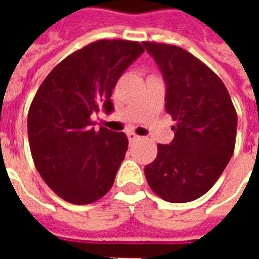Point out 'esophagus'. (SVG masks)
Segmentation results:
<instances>
[{
  "mask_svg": "<svg viewBox=\"0 0 259 259\" xmlns=\"http://www.w3.org/2000/svg\"><path fill=\"white\" fill-rule=\"evenodd\" d=\"M127 139H129L130 143H133V141H136L139 139V136L136 135V133H133V132H129V133H127Z\"/></svg>",
  "mask_w": 259,
  "mask_h": 259,
  "instance_id": "esophagus-1",
  "label": "esophagus"
}]
</instances>
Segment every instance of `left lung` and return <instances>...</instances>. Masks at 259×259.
<instances>
[{
	"instance_id": "1",
	"label": "left lung",
	"mask_w": 259,
	"mask_h": 259,
	"mask_svg": "<svg viewBox=\"0 0 259 259\" xmlns=\"http://www.w3.org/2000/svg\"><path fill=\"white\" fill-rule=\"evenodd\" d=\"M166 83L165 109L176 124L170 144H158L144 168L148 186L169 202L200 198L233 155L237 113L228 89L205 64L170 44L143 41Z\"/></svg>"
}]
</instances>
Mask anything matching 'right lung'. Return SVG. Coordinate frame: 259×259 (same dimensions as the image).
I'll use <instances>...</instances> for the list:
<instances>
[{"label":"right lung","mask_w":259,"mask_h":259,"mask_svg":"<svg viewBox=\"0 0 259 259\" xmlns=\"http://www.w3.org/2000/svg\"><path fill=\"white\" fill-rule=\"evenodd\" d=\"M143 53L137 41L98 40L61 61L38 87L27 115L31 157L65 201L91 204L112 187L129 141L124 133L94 129L91 113L112 111L113 87Z\"/></svg>","instance_id":"1"}]
</instances>
